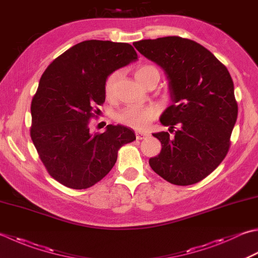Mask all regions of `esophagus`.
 <instances>
[{
  "label": "esophagus",
  "instance_id": "esophagus-1",
  "mask_svg": "<svg viewBox=\"0 0 258 258\" xmlns=\"http://www.w3.org/2000/svg\"><path fill=\"white\" fill-rule=\"evenodd\" d=\"M135 135H136V139H138V140H143V139L148 138V136H149V134H148V133L140 132V131H136V132H135Z\"/></svg>",
  "mask_w": 258,
  "mask_h": 258
}]
</instances>
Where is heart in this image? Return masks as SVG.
I'll return each instance as SVG.
<instances>
[{
  "label": "heart",
  "instance_id": "1",
  "mask_svg": "<svg viewBox=\"0 0 258 258\" xmlns=\"http://www.w3.org/2000/svg\"><path fill=\"white\" fill-rule=\"evenodd\" d=\"M152 70H156L152 66H141L135 70V77L136 79L141 82L143 79L144 76L152 72ZM118 72H115L110 74L107 79L105 82V95L107 98H112L114 95L115 84L116 80L118 78ZM154 117V110L152 108H142V107H126L122 112L117 114V119L120 123L125 125H128L131 127L136 130H144L148 127L151 120Z\"/></svg>",
  "mask_w": 258,
  "mask_h": 258
}]
</instances>
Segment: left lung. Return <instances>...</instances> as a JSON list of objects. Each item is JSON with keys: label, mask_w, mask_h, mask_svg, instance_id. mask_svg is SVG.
<instances>
[{"label": "left lung", "mask_w": 258, "mask_h": 258, "mask_svg": "<svg viewBox=\"0 0 258 258\" xmlns=\"http://www.w3.org/2000/svg\"><path fill=\"white\" fill-rule=\"evenodd\" d=\"M133 44L164 70L172 99L160 122L174 135L153 134L162 149L150 159V166L170 183L199 182L228 153L238 114L230 74L208 49L192 40L164 37Z\"/></svg>", "instance_id": "1"}]
</instances>
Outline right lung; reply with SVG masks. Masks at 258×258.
Returning <instances> with one entry per match:
<instances>
[{
	"label": "right lung",
	"mask_w": 258,
	"mask_h": 258,
	"mask_svg": "<svg viewBox=\"0 0 258 258\" xmlns=\"http://www.w3.org/2000/svg\"><path fill=\"white\" fill-rule=\"evenodd\" d=\"M138 59L132 45L87 40L48 66L31 103L32 142L49 174L68 188L97 183L117 160L118 150L136 139L123 125L92 133L89 120L105 102V82L115 70Z\"/></svg>",
	"instance_id": "obj_1"
}]
</instances>
